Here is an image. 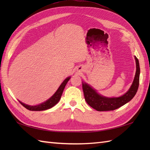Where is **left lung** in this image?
Wrapping results in <instances>:
<instances>
[{
  "label": "left lung",
  "mask_w": 150,
  "mask_h": 150,
  "mask_svg": "<svg viewBox=\"0 0 150 150\" xmlns=\"http://www.w3.org/2000/svg\"><path fill=\"white\" fill-rule=\"evenodd\" d=\"M135 59L137 69L134 80L129 90L119 97L108 98L102 96L90 85L85 82H82V90H83L85 100L88 104L98 111H111L117 109L131 100L137 91L139 85V62L136 57H135Z\"/></svg>",
  "instance_id": "obj_1"
}]
</instances>
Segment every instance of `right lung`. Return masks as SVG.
Segmentation results:
<instances>
[{
    "mask_svg": "<svg viewBox=\"0 0 150 150\" xmlns=\"http://www.w3.org/2000/svg\"><path fill=\"white\" fill-rule=\"evenodd\" d=\"M69 79L70 77L66 78L65 80L63 81L61 85L60 86L58 90H57L55 93L53 94V96L50 98L48 100H47L46 102H44V103L42 104L37 105V106H30V105H27L26 104L22 103L21 101H19V103H20L24 108H26V109L30 111H42L50 109V108L53 107L55 104L59 103V101L60 100V97H61L62 94L63 93L64 89L67 82H68Z\"/></svg>",
    "mask_w": 150,
    "mask_h": 150,
    "instance_id": "1",
    "label": "right lung"
}]
</instances>
